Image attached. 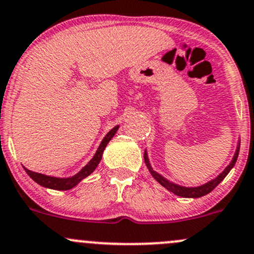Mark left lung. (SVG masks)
<instances>
[{
    "label": "left lung",
    "instance_id": "1",
    "mask_svg": "<svg viewBox=\"0 0 254 254\" xmlns=\"http://www.w3.org/2000/svg\"><path fill=\"white\" fill-rule=\"evenodd\" d=\"M239 151H240V145L237 146L236 153H235V156H234V158H233V162H231L230 164L228 165V168H226V169L224 170V172L221 173V174L219 175L217 179H214V180L209 181V183H207L203 186H199V188H183V186H178V185H175V184L169 183V181L165 180V179L163 178V176H161L159 174H157L156 172H153V170H152L151 165H149L148 158H147V153H146V152H145V153H143V158H145V163H146V165H147L149 173H151L152 176H153V178L156 179V180L158 181L159 184H161L163 188H165V189H167V190H169L170 192H173V193L178 194V196L189 197V198H197V197H202V196H204V194L209 193L210 191L214 190V189L217 188L219 184H220L221 181L224 180V178H225V176L229 174V172H230V170L233 169L235 163H236L237 156H239Z\"/></svg>",
    "mask_w": 254,
    "mask_h": 254
}]
</instances>
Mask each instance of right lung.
<instances>
[{"mask_svg": "<svg viewBox=\"0 0 254 254\" xmlns=\"http://www.w3.org/2000/svg\"><path fill=\"white\" fill-rule=\"evenodd\" d=\"M118 127H113V129H112L111 131L105 136V138H103L102 142H101L100 147H98L97 152H96V154L93 156V158L87 163V165H85V167L80 170L78 174H75L74 176H70V178H65V179H60V178H53V176L39 174V173L28 170L26 168H24V169H25V172L28 173V175L30 176L35 183L39 184V185L44 186V188L53 189V190H69V189H73L74 186L78 185L82 179L89 176L93 170L96 169V167H97L98 163H100L101 158H102V153L103 151H105L107 143L112 140V137H113L114 134L117 132Z\"/></svg>", "mask_w": 254, "mask_h": 254, "instance_id": "add662e5", "label": "right lung"}]
</instances>
